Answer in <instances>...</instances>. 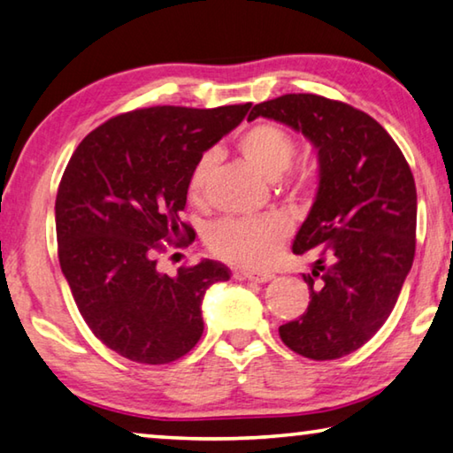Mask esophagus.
Instances as JSON below:
<instances>
[{
  "label": "esophagus",
  "mask_w": 453,
  "mask_h": 453,
  "mask_svg": "<svg viewBox=\"0 0 453 453\" xmlns=\"http://www.w3.org/2000/svg\"><path fill=\"white\" fill-rule=\"evenodd\" d=\"M234 276L238 280H250V282H257V284H265L274 278V274H257V272H235Z\"/></svg>",
  "instance_id": "esophagus-1"
}]
</instances>
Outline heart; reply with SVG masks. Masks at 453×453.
Listing matches in <instances>:
<instances>
[{
	"instance_id": "obj_1",
	"label": "heart",
	"mask_w": 453,
	"mask_h": 453,
	"mask_svg": "<svg viewBox=\"0 0 453 453\" xmlns=\"http://www.w3.org/2000/svg\"><path fill=\"white\" fill-rule=\"evenodd\" d=\"M235 149L257 175L274 181L292 165L296 155V141L282 127L257 123L238 136ZM213 167L215 159L211 153L201 155L193 165L188 181V193L193 201L203 197ZM312 183L314 171L308 167H300L288 177V185L294 191H304ZM286 240H288V224L278 215H265L260 219H221L207 232V248L215 257L250 270L268 268Z\"/></svg>"
}]
</instances>
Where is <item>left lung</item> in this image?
Wrapping results in <instances>:
<instances>
[{
  "instance_id": "obj_1",
  "label": "left lung",
  "mask_w": 453,
  "mask_h": 453,
  "mask_svg": "<svg viewBox=\"0 0 453 453\" xmlns=\"http://www.w3.org/2000/svg\"><path fill=\"white\" fill-rule=\"evenodd\" d=\"M274 119L319 149V193L292 252L317 254L311 303L278 328L294 353L333 361L361 349L389 319L415 256L418 191L391 134L341 100L284 95L248 120Z\"/></svg>"
}]
</instances>
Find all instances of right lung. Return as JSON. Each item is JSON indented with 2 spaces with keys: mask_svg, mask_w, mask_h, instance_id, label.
Wrapping results in <instances>:
<instances>
[{
  "mask_svg": "<svg viewBox=\"0 0 453 453\" xmlns=\"http://www.w3.org/2000/svg\"><path fill=\"white\" fill-rule=\"evenodd\" d=\"M250 106L117 114L84 136L64 169L56 196L60 268L86 325L128 361L173 363L203 334L201 300L229 278L227 268L203 260L167 276L157 256L196 240L181 219L193 165Z\"/></svg>",
  "mask_w": 453,
  "mask_h": 453,
  "instance_id": "1",
  "label": "right lung"
}]
</instances>
